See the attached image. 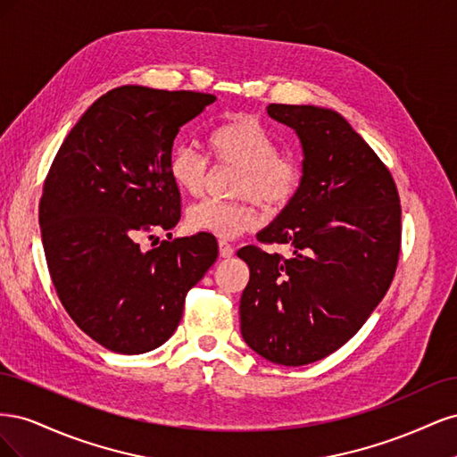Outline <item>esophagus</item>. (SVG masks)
Wrapping results in <instances>:
<instances>
[{
    "mask_svg": "<svg viewBox=\"0 0 457 457\" xmlns=\"http://www.w3.org/2000/svg\"><path fill=\"white\" fill-rule=\"evenodd\" d=\"M219 253H220V257L228 259V257H232V255H234V247H232L228 242L220 240V242H219Z\"/></svg>",
    "mask_w": 457,
    "mask_h": 457,
    "instance_id": "obj_1",
    "label": "esophagus"
}]
</instances>
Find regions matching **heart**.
<instances>
[{
  "instance_id": "obj_1",
  "label": "heart",
  "mask_w": 457,
  "mask_h": 457,
  "mask_svg": "<svg viewBox=\"0 0 457 457\" xmlns=\"http://www.w3.org/2000/svg\"><path fill=\"white\" fill-rule=\"evenodd\" d=\"M207 154L220 165L238 168L234 195L240 200H204L187 213V225L196 232H210L220 240L238 238L261 223L257 204L269 212H282L294 202L303 185V165L280 152L274 135L252 116H228L217 121L205 137ZM210 162L190 145H177L168 158L173 185L190 196L202 195Z\"/></svg>"
}]
</instances>
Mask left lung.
<instances>
[{"mask_svg":"<svg viewBox=\"0 0 457 457\" xmlns=\"http://www.w3.org/2000/svg\"><path fill=\"white\" fill-rule=\"evenodd\" d=\"M301 139L303 185L261 244L238 252L250 267L240 299L242 337L267 361L303 366L347 343L389 289L400 253V198L389 168L334 110L269 104Z\"/></svg>","mask_w":457,"mask_h":457,"instance_id":"obj_1","label":"left lung"}]
</instances>
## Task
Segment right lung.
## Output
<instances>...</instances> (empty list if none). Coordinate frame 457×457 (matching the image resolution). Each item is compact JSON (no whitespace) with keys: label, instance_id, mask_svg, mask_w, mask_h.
<instances>
[{"label":"right lung","instance_id":"1","mask_svg":"<svg viewBox=\"0 0 457 457\" xmlns=\"http://www.w3.org/2000/svg\"><path fill=\"white\" fill-rule=\"evenodd\" d=\"M196 91L121 86L96 99L54 156L39 200L47 267L66 312L104 349L141 354L168 341L185 297L219 247L171 238L181 195L168 175L179 128L215 103ZM170 234L145 253L143 237Z\"/></svg>","mask_w":457,"mask_h":457}]
</instances>
